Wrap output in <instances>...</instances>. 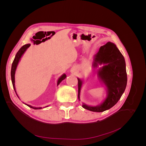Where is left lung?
I'll return each instance as SVG.
<instances>
[{"mask_svg":"<svg viewBox=\"0 0 146 146\" xmlns=\"http://www.w3.org/2000/svg\"><path fill=\"white\" fill-rule=\"evenodd\" d=\"M92 66L100 68L97 74L100 82L107 90V97L100 104L97 106L88 105L83 103L82 107L94 112H103L109 110L121 99L127 86V76L124 57L115 44L108 42L101 46L98 52L94 56ZM78 79V98L80 100V91L83 81Z\"/></svg>","mask_w":146,"mask_h":146,"instance_id":"1","label":"left lung"}]
</instances>
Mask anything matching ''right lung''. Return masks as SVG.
Segmentation results:
<instances>
[{"label": "right lung", "instance_id": "1", "mask_svg": "<svg viewBox=\"0 0 146 146\" xmlns=\"http://www.w3.org/2000/svg\"><path fill=\"white\" fill-rule=\"evenodd\" d=\"M30 46V44H25L24 45L23 47H22L19 50V51L17 52V54L15 56V58L13 60V62L12 63L11 65V82H12V84H13V88H14L15 91L16 92V95L17 96V93H16V88H15V73H16V70L17 68V66L18 65V63L21 60V58L22 56L24 55V54L25 53V52L27 50V48ZM66 77V75L65 74H63L62 76H61L58 79V81H57V86H58L59 84L62 82V80H63L64 79H65ZM18 97V96H17ZM19 98V97H18ZM25 105H27L28 107H29L30 108H32L33 109L35 110H38V109H41L42 108V107H32V106H31L30 105L28 104H25Z\"/></svg>", "mask_w": 146, "mask_h": 146}]
</instances>
